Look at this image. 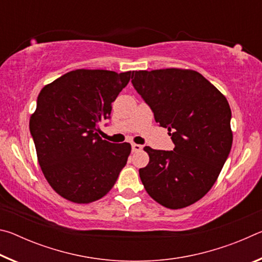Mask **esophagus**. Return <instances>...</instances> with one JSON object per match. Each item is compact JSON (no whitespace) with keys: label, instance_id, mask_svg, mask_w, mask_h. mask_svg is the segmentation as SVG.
<instances>
[{"label":"esophagus","instance_id":"obj_1","mask_svg":"<svg viewBox=\"0 0 262 262\" xmlns=\"http://www.w3.org/2000/svg\"><path fill=\"white\" fill-rule=\"evenodd\" d=\"M142 148H143V147H142V145H140V144H136V143H133L132 144V150L134 152L140 151V150H142Z\"/></svg>","mask_w":262,"mask_h":262}]
</instances>
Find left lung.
<instances>
[{"mask_svg":"<svg viewBox=\"0 0 262 262\" xmlns=\"http://www.w3.org/2000/svg\"><path fill=\"white\" fill-rule=\"evenodd\" d=\"M132 83L174 143L172 151L144 148L150 159L139 171L142 184L170 209L193 205L209 192L231 150L227 98L189 69L133 72Z\"/></svg>","mask_w":262,"mask_h":262,"instance_id":"left-lung-1","label":"left lung"}]
</instances>
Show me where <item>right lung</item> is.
<instances>
[{
	"label": "right lung",
	"mask_w": 262,
	"mask_h": 262,
	"mask_svg": "<svg viewBox=\"0 0 262 262\" xmlns=\"http://www.w3.org/2000/svg\"><path fill=\"white\" fill-rule=\"evenodd\" d=\"M132 72L77 69L41 89L30 132L39 165L62 198L90 203L107 194L126 165L129 143H111L98 135L112 104Z\"/></svg>",
	"instance_id": "obj_1"
}]
</instances>
